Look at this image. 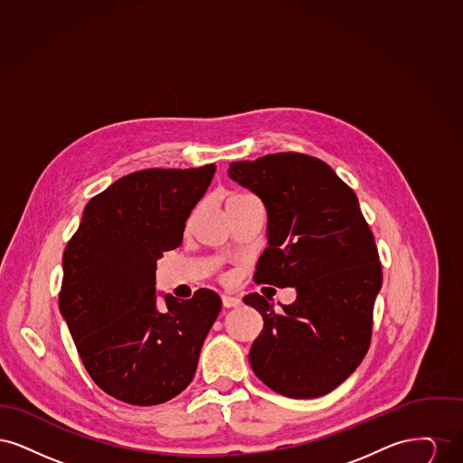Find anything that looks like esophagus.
<instances>
[{
  "label": "esophagus",
  "instance_id": "34e87169",
  "mask_svg": "<svg viewBox=\"0 0 463 463\" xmlns=\"http://www.w3.org/2000/svg\"><path fill=\"white\" fill-rule=\"evenodd\" d=\"M222 304H223V307L225 308L240 307V306H241V298L223 295V297H222Z\"/></svg>",
  "mask_w": 463,
  "mask_h": 463
}]
</instances>
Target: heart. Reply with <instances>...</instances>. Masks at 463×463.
Wrapping results in <instances>:
<instances>
[{
	"mask_svg": "<svg viewBox=\"0 0 463 463\" xmlns=\"http://www.w3.org/2000/svg\"><path fill=\"white\" fill-rule=\"evenodd\" d=\"M246 198L244 194H234V196H231V198L227 199V204H231V203H234V201H238V199ZM225 204V206H227Z\"/></svg>",
	"mask_w": 463,
	"mask_h": 463,
	"instance_id": "b5f03b06",
	"label": "heart"
}]
</instances>
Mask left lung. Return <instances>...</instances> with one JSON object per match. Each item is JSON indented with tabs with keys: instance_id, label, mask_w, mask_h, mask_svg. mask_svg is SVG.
<instances>
[{
	"instance_id": "8db88e82",
	"label": "left lung",
	"mask_w": 463,
	"mask_h": 463,
	"mask_svg": "<svg viewBox=\"0 0 463 463\" xmlns=\"http://www.w3.org/2000/svg\"><path fill=\"white\" fill-rule=\"evenodd\" d=\"M229 176L262 199L267 248L255 281L297 289L276 310L250 293L264 317L250 364L269 389L293 399L325 396L361 364L372 342L382 265L357 196L325 161L278 153L234 161Z\"/></svg>"
}]
</instances>
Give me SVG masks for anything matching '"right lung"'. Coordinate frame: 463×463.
<instances>
[{
	"label": "right lung",
	"mask_w": 463,
	"mask_h": 463,
	"mask_svg": "<svg viewBox=\"0 0 463 463\" xmlns=\"http://www.w3.org/2000/svg\"><path fill=\"white\" fill-rule=\"evenodd\" d=\"M215 168L121 176L90 199L67 242L61 314L91 380L123 402L155 406L180 394L221 312V297L206 288L156 306V262L180 246Z\"/></svg>",
	"instance_id": "right-lung-1"
}]
</instances>
